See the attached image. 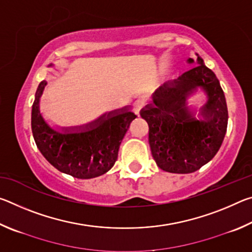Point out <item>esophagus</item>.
Masks as SVG:
<instances>
[{"mask_svg": "<svg viewBox=\"0 0 252 252\" xmlns=\"http://www.w3.org/2000/svg\"><path fill=\"white\" fill-rule=\"evenodd\" d=\"M143 106V103L141 101H135L133 103V111L135 112V114H139L140 110H141V108Z\"/></svg>", "mask_w": 252, "mask_h": 252, "instance_id": "34e87169", "label": "esophagus"}]
</instances>
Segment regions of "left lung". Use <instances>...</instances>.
I'll return each instance as SVG.
<instances>
[{"label":"left lung","mask_w":252,"mask_h":252,"mask_svg":"<svg viewBox=\"0 0 252 252\" xmlns=\"http://www.w3.org/2000/svg\"><path fill=\"white\" fill-rule=\"evenodd\" d=\"M195 55L187 60L192 69L160 87L140 111L149 126L153 159L167 172L197 171L217 155L227 132L228 109L219 80ZM198 91L207 100L195 109L187 100Z\"/></svg>","instance_id":"left-lung-1"}]
</instances>
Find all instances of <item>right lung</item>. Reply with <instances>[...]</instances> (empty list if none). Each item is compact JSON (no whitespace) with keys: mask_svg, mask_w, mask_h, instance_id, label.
<instances>
[{"mask_svg":"<svg viewBox=\"0 0 252 252\" xmlns=\"http://www.w3.org/2000/svg\"><path fill=\"white\" fill-rule=\"evenodd\" d=\"M46 84V81L39 84L32 105L31 126L37 149L54 168L74 178L92 179L108 172L116 163L130 123L136 118L130 106L103 113L83 126L53 127L40 110Z\"/></svg>","mask_w":252,"mask_h":252,"instance_id":"add662e5","label":"right lung"}]
</instances>
